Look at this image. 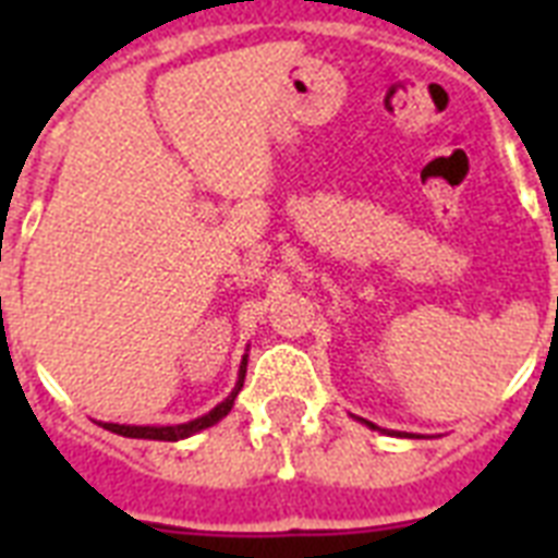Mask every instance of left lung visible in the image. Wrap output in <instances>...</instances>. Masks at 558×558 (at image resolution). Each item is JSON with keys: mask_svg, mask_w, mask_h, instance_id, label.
<instances>
[{"mask_svg": "<svg viewBox=\"0 0 558 558\" xmlns=\"http://www.w3.org/2000/svg\"><path fill=\"white\" fill-rule=\"evenodd\" d=\"M367 425H371V428H376V425H373V423H367Z\"/></svg>", "mask_w": 558, "mask_h": 558, "instance_id": "1", "label": "left lung"}]
</instances>
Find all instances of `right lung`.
<instances>
[{"instance_id":"1","label":"right lung","mask_w":558,"mask_h":558,"mask_svg":"<svg viewBox=\"0 0 558 558\" xmlns=\"http://www.w3.org/2000/svg\"><path fill=\"white\" fill-rule=\"evenodd\" d=\"M245 365H248V356H243V362H240V373H236V385L234 390L228 393L222 402H219L217 408H210L208 414L205 416H196V420H191V423H182V425H118V423H100L104 428H109V432L121 434V437H138V440H185V437H191V434L202 432V428H210V425H217L222 416L234 408V399L236 393H240V388H243V379H245Z\"/></svg>"}]
</instances>
